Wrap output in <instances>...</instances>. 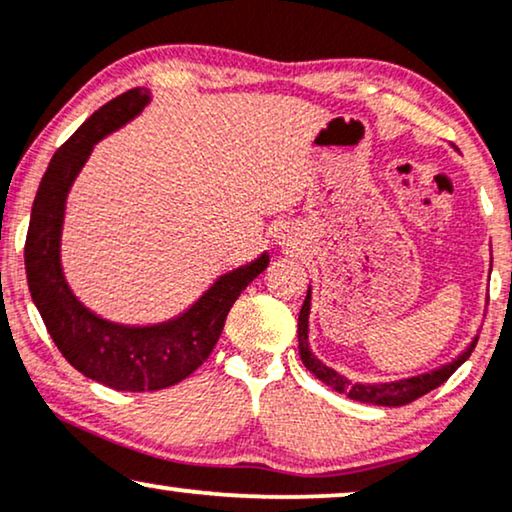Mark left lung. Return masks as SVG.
Listing matches in <instances>:
<instances>
[{
  "label": "left lung",
  "mask_w": 512,
  "mask_h": 512,
  "mask_svg": "<svg viewBox=\"0 0 512 512\" xmlns=\"http://www.w3.org/2000/svg\"><path fill=\"white\" fill-rule=\"evenodd\" d=\"M309 309H311V290L306 292V299L302 304V311H299V356H302V363L306 365V370L316 374V377L323 381L325 386H330L332 391L349 395L351 400H358V403H367V405H384V407H400L412 403V400L421 398V395L431 393L433 388H438L440 384L452 377V374L459 370V367L466 363L470 353H473L478 339H473V344L468 346L466 351L461 353L459 358L452 360L449 365H442L438 370L419 374V377H410V379H400V381H388V384H353L342 374L327 367L325 363L313 356L309 349Z\"/></svg>",
  "instance_id": "left-lung-1"
}]
</instances>
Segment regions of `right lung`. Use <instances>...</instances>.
<instances>
[{"label":"right lung","mask_w":512,"mask_h":512,"mask_svg":"<svg viewBox=\"0 0 512 512\" xmlns=\"http://www.w3.org/2000/svg\"><path fill=\"white\" fill-rule=\"evenodd\" d=\"M149 102L147 88H131L93 112L53 154L32 203L25 238V271L32 302L58 351L84 377L117 391H159L187 379L213 353L238 295L267 269L269 255L215 281L180 318L128 327L102 320L67 288L60 269L65 199L95 142L117 131Z\"/></svg>","instance_id":"1"}]
</instances>
